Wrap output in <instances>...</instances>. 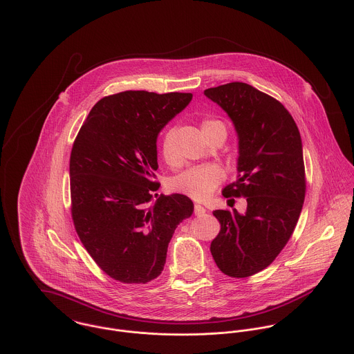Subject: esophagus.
Wrapping results in <instances>:
<instances>
[{
    "instance_id": "esophagus-1",
    "label": "esophagus",
    "mask_w": 354,
    "mask_h": 354,
    "mask_svg": "<svg viewBox=\"0 0 354 354\" xmlns=\"http://www.w3.org/2000/svg\"><path fill=\"white\" fill-rule=\"evenodd\" d=\"M205 208L201 204H195V215H204L205 214Z\"/></svg>"
}]
</instances>
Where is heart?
Here are the masks:
<instances>
[{
    "label": "heart",
    "mask_w": 354,
    "mask_h": 354,
    "mask_svg": "<svg viewBox=\"0 0 354 354\" xmlns=\"http://www.w3.org/2000/svg\"><path fill=\"white\" fill-rule=\"evenodd\" d=\"M218 127H225V125L216 120H205L202 124L203 133ZM162 155L169 165L177 163V156L173 151V146L169 135H166L162 142ZM222 177H223V173L216 165H203V166L191 167L183 171L181 174H178L173 180L171 188L195 201H204L212 194L216 185L222 181Z\"/></svg>",
    "instance_id": "obj_1"
}]
</instances>
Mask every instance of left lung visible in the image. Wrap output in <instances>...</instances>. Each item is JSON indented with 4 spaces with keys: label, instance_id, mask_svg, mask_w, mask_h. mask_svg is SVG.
I'll use <instances>...</instances> for the list:
<instances>
[{
    "label": "left lung",
    "instance_id": "left-lung-1",
    "mask_svg": "<svg viewBox=\"0 0 354 354\" xmlns=\"http://www.w3.org/2000/svg\"><path fill=\"white\" fill-rule=\"evenodd\" d=\"M204 95L232 120L237 139V180L223 196L247 198V211L215 209L219 234L209 251L218 268L245 278L268 267L297 225L305 198L303 142L281 102L247 83L207 88Z\"/></svg>",
    "mask_w": 354,
    "mask_h": 354
}]
</instances>
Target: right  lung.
Here are the masks:
<instances>
[{"label": "right lung", "mask_w": 354, "mask_h": 354, "mask_svg": "<svg viewBox=\"0 0 354 354\" xmlns=\"http://www.w3.org/2000/svg\"><path fill=\"white\" fill-rule=\"evenodd\" d=\"M191 101L189 93L104 97L73 143L69 176L75 229L94 261L122 283L155 279L176 227L194 212L188 196H158L159 184L153 183L156 138Z\"/></svg>", "instance_id": "right-lung-1"}]
</instances>
